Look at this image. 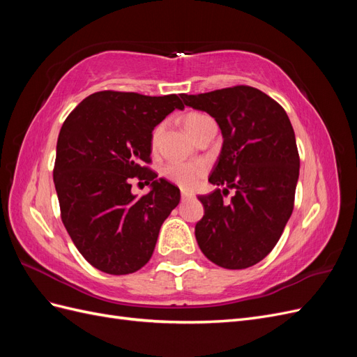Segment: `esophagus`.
<instances>
[{
  "label": "esophagus",
  "instance_id": "34e87169",
  "mask_svg": "<svg viewBox=\"0 0 357 357\" xmlns=\"http://www.w3.org/2000/svg\"><path fill=\"white\" fill-rule=\"evenodd\" d=\"M192 197H193V195H192L190 192H186V190L181 192V199H189V198H192Z\"/></svg>",
  "mask_w": 357,
  "mask_h": 357
}]
</instances>
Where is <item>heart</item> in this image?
Instances as JSON below:
<instances>
[{"mask_svg": "<svg viewBox=\"0 0 357 357\" xmlns=\"http://www.w3.org/2000/svg\"><path fill=\"white\" fill-rule=\"evenodd\" d=\"M213 119L207 114L202 113H190L185 117V128L186 131L193 137L199 129ZM162 134V125L158 126L153 135H152V144L156 146ZM162 174H164L169 181L174 183V185L180 186L181 189H193L199 185L201 178L205 174V165L201 162H169L162 169Z\"/></svg>", "mask_w": 357, "mask_h": 357, "instance_id": "b5f03b06", "label": "heart"}]
</instances>
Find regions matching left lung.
Instances as JSON below:
<instances>
[{
  "instance_id": "obj_1",
  "label": "left lung",
  "mask_w": 357,
  "mask_h": 357,
  "mask_svg": "<svg viewBox=\"0 0 357 357\" xmlns=\"http://www.w3.org/2000/svg\"><path fill=\"white\" fill-rule=\"evenodd\" d=\"M181 100L214 117L223 137L208 177L218 189L198 197L204 205L195 226L201 252L226 269L256 265L273 250L294 211L299 177L294 128L283 107L252 86L181 93ZM229 188L236 195L225 203Z\"/></svg>"
}]
</instances>
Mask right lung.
<instances>
[{"instance_id": "1", "label": "right lung", "mask_w": 357, "mask_h": 357, "mask_svg": "<svg viewBox=\"0 0 357 357\" xmlns=\"http://www.w3.org/2000/svg\"><path fill=\"white\" fill-rule=\"evenodd\" d=\"M185 105L177 95L102 91L84 98L63 122L53 181L61 218L92 266L112 275L138 271L152 257L162 223L180 190L149 169L156 125ZM151 183L137 199L130 180Z\"/></svg>"}]
</instances>
